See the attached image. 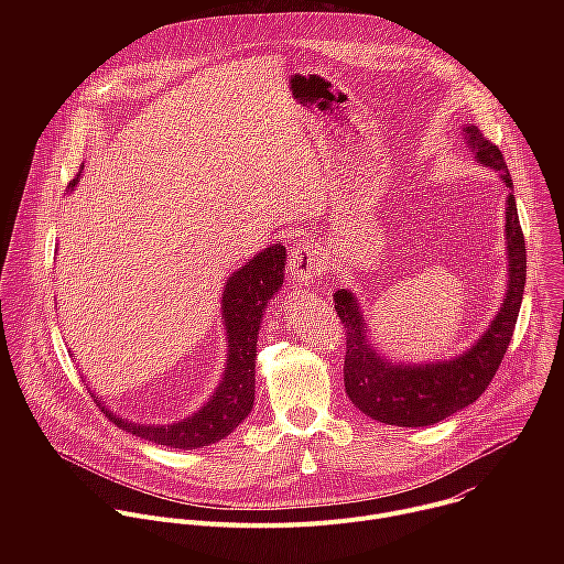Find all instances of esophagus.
<instances>
[{
    "label": "esophagus",
    "mask_w": 564,
    "mask_h": 564,
    "mask_svg": "<svg viewBox=\"0 0 564 564\" xmlns=\"http://www.w3.org/2000/svg\"><path fill=\"white\" fill-rule=\"evenodd\" d=\"M290 276L299 285H307L312 279H318L326 272V261L314 246H299L290 252Z\"/></svg>",
    "instance_id": "34e87169"
}]
</instances>
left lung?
Returning a JSON list of instances; mask_svg holds the SVG:
<instances>
[{
    "instance_id": "left-lung-1",
    "label": "left lung",
    "mask_w": 564,
    "mask_h": 564,
    "mask_svg": "<svg viewBox=\"0 0 564 564\" xmlns=\"http://www.w3.org/2000/svg\"><path fill=\"white\" fill-rule=\"evenodd\" d=\"M464 138L466 144H470L477 163L496 170L509 187L505 212L509 261L507 299L487 333L466 352L448 361L415 366L392 364L390 359H383L368 341L364 314L355 294L350 290L335 292V310L346 328V392L364 415L390 426H433L473 404L487 390L496 370L500 368L522 305L527 250L505 155L473 124L464 127Z\"/></svg>"
}]
</instances>
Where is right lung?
<instances>
[{"label": "right lung", "instance_id": "right-lung-1", "mask_svg": "<svg viewBox=\"0 0 564 564\" xmlns=\"http://www.w3.org/2000/svg\"><path fill=\"white\" fill-rule=\"evenodd\" d=\"M85 167V165H83ZM83 176V170L68 183L75 189ZM285 248L274 243L238 268L225 283L220 299V314L227 333V366L223 379L207 404L194 415L176 424H133L113 415L100 397H94L98 409L122 431L172 448H203L227 437L240 422H243L254 406V366H257V339L261 330L263 312L268 301L283 285Z\"/></svg>", "mask_w": 564, "mask_h": 564}]
</instances>
